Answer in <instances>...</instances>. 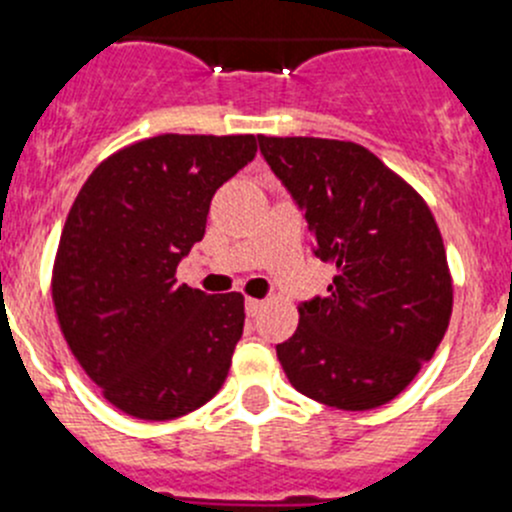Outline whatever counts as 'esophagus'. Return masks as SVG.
Wrapping results in <instances>:
<instances>
[{
	"instance_id": "esophagus-1",
	"label": "esophagus",
	"mask_w": 512,
	"mask_h": 512,
	"mask_svg": "<svg viewBox=\"0 0 512 512\" xmlns=\"http://www.w3.org/2000/svg\"><path fill=\"white\" fill-rule=\"evenodd\" d=\"M262 307H265V302L257 300V297H247V300H245V310H247V315H250V317L260 315Z\"/></svg>"
}]
</instances>
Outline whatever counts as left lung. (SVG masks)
Masks as SVG:
<instances>
[{
    "label": "left lung",
    "instance_id": "obj_1",
    "mask_svg": "<svg viewBox=\"0 0 512 512\" xmlns=\"http://www.w3.org/2000/svg\"><path fill=\"white\" fill-rule=\"evenodd\" d=\"M257 140L305 210L315 255L337 270L330 295L297 307V330L277 345V360L297 393L327 408H380L435 355L453 315L438 222L420 192L362 145Z\"/></svg>",
    "mask_w": 512,
    "mask_h": 512
}]
</instances>
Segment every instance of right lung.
Segmentation results:
<instances>
[{"label":"right lung","instance_id":"obj_1","mask_svg":"<svg viewBox=\"0 0 512 512\" xmlns=\"http://www.w3.org/2000/svg\"><path fill=\"white\" fill-rule=\"evenodd\" d=\"M255 135H157L109 155L72 202L52 267L59 330L102 398L175 420L220 393L245 327L240 292L177 285L215 192Z\"/></svg>","mask_w":512,"mask_h":512}]
</instances>
